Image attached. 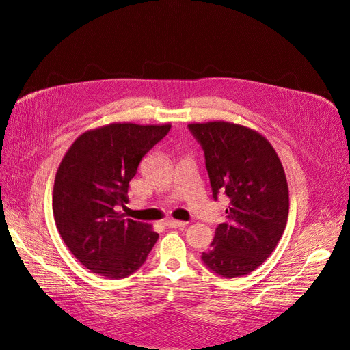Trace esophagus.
I'll use <instances>...</instances> for the list:
<instances>
[{
  "instance_id": "34e87169",
  "label": "esophagus",
  "mask_w": 350,
  "mask_h": 350,
  "mask_svg": "<svg viewBox=\"0 0 350 350\" xmlns=\"http://www.w3.org/2000/svg\"><path fill=\"white\" fill-rule=\"evenodd\" d=\"M164 225L168 226V228H185L186 226V221L176 220V219H167L164 221Z\"/></svg>"
}]
</instances>
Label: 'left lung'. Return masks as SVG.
<instances>
[{
    "instance_id": "1",
    "label": "left lung",
    "mask_w": 350,
    "mask_h": 350,
    "mask_svg": "<svg viewBox=\"0 0 350 350\" xmlns=\"http://www.w3.org/2000/svg\"><path fill=\"white\" fill-rule=\"evenodd\" d=\"M201 143L214 200L230 198L228 220L202 262L225 278L248 275L272 254L288 219V183L281 159L260 133L228 121L187 125Z\"/></svg>"
}]
</instances>
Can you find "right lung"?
<instances>
[{"label": "right lung", "instance_id": "add662e5", "mask_svg": "<svg viewBox=\"0 0 350 350\" xmlns=\"http://www.w3.org/2000/svg\"><path fill=\"white\" fill-rule=\"evenodd\" d=\"M170 124L113 122L88 130L70 145L53 187L59 234L79 263L111 280L136 272L158 234L148 223L125 219L129 183L142 158Z\"/></svg>", "mask_w": 350, "mask_h": 350}]
</instances>
